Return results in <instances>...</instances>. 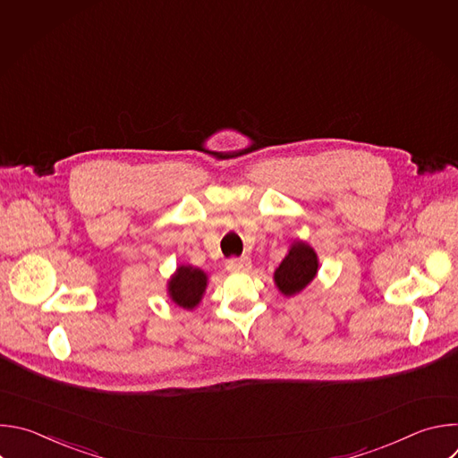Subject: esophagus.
Listing matches in <instances>:
<instances>
[{
    "label": "esophagus",
    "instance_id": "1",
    "mask_svg": "<svg viewBox=\"0 0 458 458\" xmlns=\"http://www.w3.org/2000/svg\"><path fill=\"white\" fill-rule=\"evenodd\" d=\"M226 268L230 272H248L251 268V260L250 257L242 255V257H232L226 260Z\"/></svg>",
    "mask_w": 458,
    "mask_h": 458
}]
</instances>
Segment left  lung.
<instances>
[{"mask_svg":"<svg viewBox=\"0 0 458 458\" xmlns=\"http://www.w3.org/2000/svg\"><path fill=\"white\" fill-rule=\"evenodd\" d=\"M317 268L318 263L315 251L304 242H295L276 270L274 279L279 290L290 297L313 281V277L317 276Z\"/></svg>","mask_w":458,"mask_h":458,"instance_id":"obj_1","label":"left lung"}]
</instances>
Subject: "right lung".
Wrapping results in <instances>:
<instances>
[{"label":"right lung","instance_id":"obj_1","mask_svg":"<svg viewBox=\"0 0 458 458\" xmlns=\"http://www.w3.org/2000/svg\"><path fill=\"white\" fill-rule=\"evenodd\" d=\"M207 288V274L199 268L181 267L177 274L168 283L170 297L181 308L191 310L199 304L203 292Z\"/></svg>","mask_w":458,"mask_h":458}]
</instances>
